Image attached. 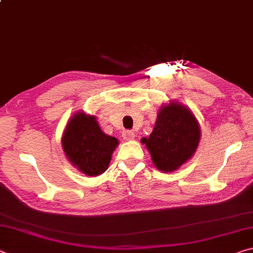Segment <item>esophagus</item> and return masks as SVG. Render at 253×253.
<instances>
[{
    "label": "esophagus",
    "instance_id": "esophagus-1",
    "mask_svg": "<svg viewBox=\"0 0 253 253\" xmlns=\"http://www.w3.org/2000/svg\"><path fill=\"white\" fill-rule=\"evenodd\" d=\"M123 138L125 140H131L135 138V134L131 130H124L123 131Z\"/></svg>",
    "mask_w": 253,
    "mask_h": 253
}]
</instances>
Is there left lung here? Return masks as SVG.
<instances>
[{"label": "left lung", "mask_w": 253, "mask_h": 253, "mask_svg": "<svg viewBox=\"0 0 253 253\" xmlns=\"http://www.w3.org/2000/svg\"><path fill=\"white\" fill-rule=\"evenodd\" d=\"M201 129L193 113L176 101L161 107L152 134L142 138L160 170L174 172L194 155Z\"/></svg>", "instance_id": "left-lung-1"}]
</instances>
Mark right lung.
Returning <instances> with one entry per match:
<instances>
[{
	"label": "right lung",
	"instance_id": "add662e5",
	"mask_svg": "<svg viewBox=\"0 0 253 253\" xmlns=\"http://www.w3.org/2000/svg\"><path fill=\"white\" fill-rule=\"evenodd\" d=\"M61 143L76 169L88 176H97L108 169L118 139L106 135L95 116L78 111L68 122Z\"/></svg>",
	"mask_w": 253,
	"mask_h": 253
}]
</instances>
